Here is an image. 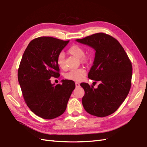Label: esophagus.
Returning <instances> with one entry per match:
<instances>
[{
	"mask_svg": "<svg viewBox=\"0 0 147 147\" xmlns=\"http://www.w3.org/2000/svg\"><path fill=\"white\" fill-rule=\"evenodd\" d=\"M75 86H76V87H79L80 86V83L78 82H75Z\"/></svg>",
	"mask_w": 147,
	"mask_h": 147,
	"instance_id": "esophagus-1",
	"label": "esophagus"
}]
</instances>
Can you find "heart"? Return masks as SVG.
<instances>
[{
    "label": "heart",
    "mask_w": 147,
    "mask_h": 147,
    "mask_svg": "<svg viewBox=\"0 0 147 147\" xmlns=\"http://www.w3.org/2000/svg\"><path fill=\"white\" fill-rule=\"evenodd\" d=\"M69 53L71 55H74L77 58L80 59V60L83 62L86 60V57L85 55V51L83 47L78 45H74L71 46L69 49ZM65 57L63 53H61L58 55L57 57V64L58 66L62 69H65ZM86 70L83 68H78L69 71L65 74V78L68 80L73 81H80L84 78L86 75Z\"/></svg>",
    "instance_id": "obj_1"
}]
</instances>
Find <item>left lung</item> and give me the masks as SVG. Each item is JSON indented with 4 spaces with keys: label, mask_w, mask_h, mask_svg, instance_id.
I'll list each match as a JSON object with an SVG mask.
<instances>
[{
    "label": "left lung",
    "mask_w": 147,
    "mask_h": 147,
    "mask_svg": "<svg viewBox=\"0 0 147 147\" xmlns=\"http://www.w3.org/2000/svg\"><path fill=\"white\" fill-rule=\"evenodd\" d=\"M76 41L96 51L88 78L100 82L97 88L86 83L80 84L85 91L83 108L93 116H109L129 94L132 76L131 62L120 43L110 35L98 33Z\"/></svg>",
    "instance_id": "obj_1"
}]
</instances>
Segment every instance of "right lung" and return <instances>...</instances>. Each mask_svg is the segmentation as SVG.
<instances>
[{
  "label": "right lung",
  "instance_id": "1",
  "mask_svg": "<svg viewBox=\"0 0 147 147\" xmlns=\"http://www.w3.org/2000/svg\"><path fill=\"white\" fill-rule=\"evenodd\" d=\"M69 41L53 37L35 38L28 45L18 70V80L28 107L39 117L53 119L66 109L75 88L74 81L52 84L50 78L60 76L57 57Z\"/></svg>",
  "mask_w": 147,
  "mask_h": 147
}]
</instances>
